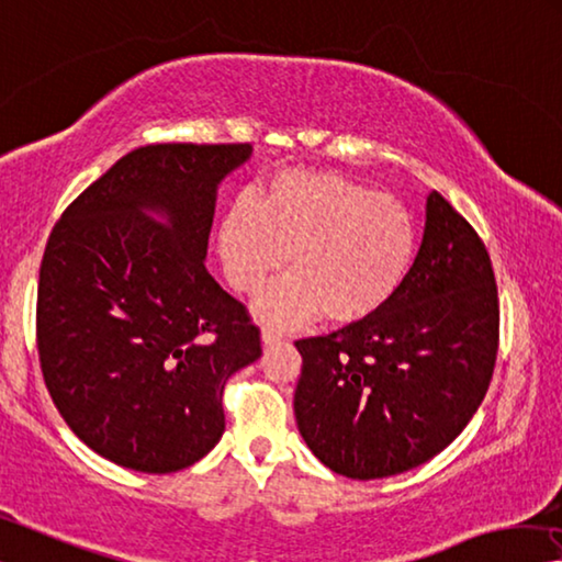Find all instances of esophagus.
Returning a JSON list of instances; mask_svg holds the SVG:
<instances>
[{"mask_svg": "<svg viewBox=\"0 0 562 562\" xmlns=\"http://www.w3.org/2000/svg\"><path fill=\"white\" fill-rule=\"evenodd\" d=\"M280 340H282V329L280 327H270V325L262 327V342L265 345H274Z\"/></svg>", "mask_w": 562, "mask_h": 562, "instance_id": "34e87169", "label": "esophagus"}]
</instances>
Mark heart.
Masks as SVG:
<instances>
[{
    "label": "heart",
    "instance_id": "1",
    "mask_svg": "<svg viewBox=\"0 0 562 562\" xmlns=\"http://www.w3.org/2000/svg\"><path fill=\"white\" fill-rule=\"evenodd\" d=\"M290 257L292 274L262 292L274 323L323 313L335 325L372 317L397 295L415 257V225L390 194L335 172L274 175L257 202L239 200L220 225L229 284L257 292Z\"/></svg>",
    "mask_w": 562,
    "mask_h": 562
}]
</instances>
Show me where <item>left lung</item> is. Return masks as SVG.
Instances as JSON below:
<instances>
[{
    "mask_svg": "<svg viewBox=\"0 0 562 562\" xmlns=\"http://www.w3.org/2000/svg\"><path fill=\"white\" fill-rule=\"evenodd\" d=\"M501 305L483 239L440 192L397 295L362 323L295 347L302 440L333 473L400 475L458 438L483 403Z\"/></svg>",
    "mask_w": 562,
    "mask_h": 562,
    "instance_id": "obj_1",
    "label": "left lung"
}]
</instances>
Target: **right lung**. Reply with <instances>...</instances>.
<instances>
[{
  "instance_id": "add662e5",
  "label": "right lung",
  "mask_w": 562,
  "mask_h": 562,
  "mask_svg": "<svg viewBox=\"0 0 562 562\" xmlns=\"http://www.w3.org/2000/svg\"><path fill=\"white\" fill-rule=\"evenodd\" d=\"M249 155L252 145L139 147L52 229L42 375L77 438L122 468L162 475L207 456L225 432V382L262 355L247 307L204 267L217 187Z\"/></svg>"
}]
</instances>
